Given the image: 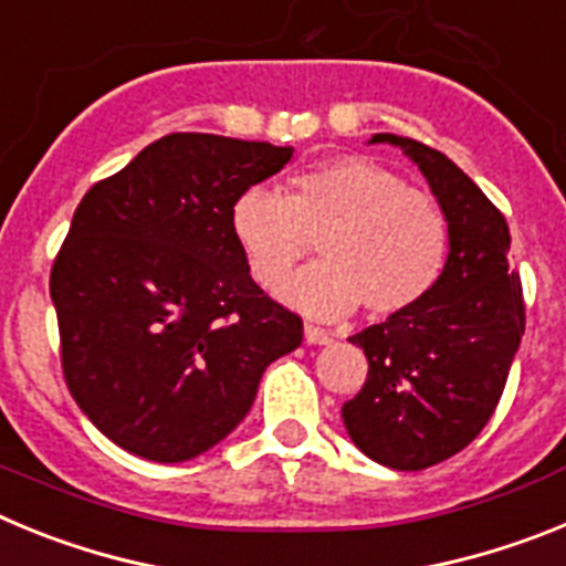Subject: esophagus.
Listing matches in <instances>:
<instances>
[{
  "label": "esophagus",
  "mask_w": 566,
  "mask_h": 566,
  "mask_svg": "<svg viewBox=\"0 0 566 566\" xmlns=\"http://www.w3.org/2000/svg\"><path fill=\"white\" fill-rule=\"evenodd\" d=\"M303 337H306L308 345H326V343H332V334H328L326 328L312 326V323H306V328H303Z\"/></svg>",
  "instance_id": "1"
}]
</instances>
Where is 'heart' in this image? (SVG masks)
Instances as JSON below:
<instances>
[{"mask_svg": "<svg viewBox=\"0 0 566 566\" xmlns=\"http://www.w3.org/2000/svg\"><path fill=\"white\" fill-rule=\"evenodd\" d=\"M289 189L286 198L247 187L229 209L232 238L260 286L277 289L317 238L323 260L283 289L314 317H343L357 303L371 317H397L437 289L451 227L431 195L363 155L300 169Z\"/></svg>", "mask_w": 566, "mask_h": 566, "instance_id": "b5f03b06", "label": "heart"}]
</instances>
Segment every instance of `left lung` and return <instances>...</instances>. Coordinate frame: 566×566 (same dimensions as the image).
I'll list each match as a JSON object with an SVG mask.
<instances>
[{"instance_id": "8db88e82", "label": "left lung", "mask_w": 566, "mask_h": 566, "mask_svg": "<svg viewBox=\"0 0 566 566\" xmlns=\"http://www.w3.org/2000/svg\"><path fill=\"white\" fill-rule=\"evenodd\" d=\"M371 142L399 144L422 169L451 227V254L419 306L352 337L368 377L343 422L374 462L424 470L464 451L496 411L524 334L522 277L507 263L504 214L448 155L391 133Z\"/></svg>"}]
</instances>
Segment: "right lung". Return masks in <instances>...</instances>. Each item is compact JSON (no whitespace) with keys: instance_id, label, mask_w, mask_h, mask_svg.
<instances>
[{"instance_id":"right-lung-1","label":"right lung","mask_w":566,"mask_h":566,"mask_svg":"<svg viewBox=\"0 0 566 566\" xmlns=\"http://www.w3.org/2000/svg\"><path fill=\"white\" fill-rule=\"evenodd\" d=\"M294 149L169 133L93 184L50 269L64 382L87 419L149 462H187L249 413L303 319L249 274L238 192Z\"/></svg>"}]
</instances>
